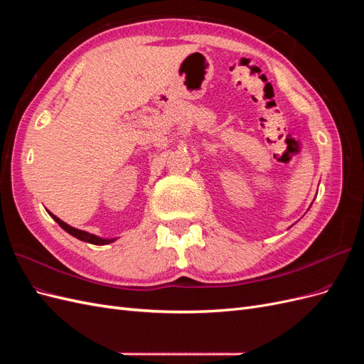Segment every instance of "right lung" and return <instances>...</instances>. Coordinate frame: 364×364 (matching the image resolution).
<instances>
[{
	"instance_id": "add662e5",
	"label": "right lung",
	"mask_w": 364,
	"mask_h": 364,
	"mask_svg": "<svg viewBox=\"0 0 364 364\" xmlns=\"http://www.w3.org/2000/svg\"><path fill=\"white\" fill-rule=\"evenodd\" d=\"M48 214L54 218V222H56L63 230H67V232H68L70 235H73V237H75V238H79L80 241H86V243H91V245H95V246H105V245H109V243H114V241L117 240V238H102V237H97V235H94V234L86 232V230H80V229H77V228H73V226L67 225L65 222H62V220H60L59 217H56V215L51 214V213H48Z\"/></svg>"
}]
</instances>
